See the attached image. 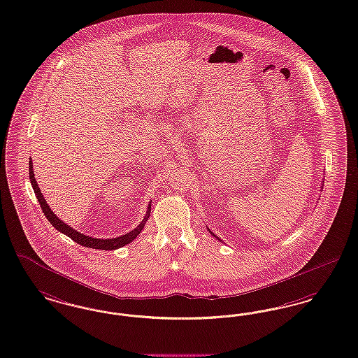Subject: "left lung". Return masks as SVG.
Wrapping results in <instances>:
<instances>
[{
    "label": "left lung",
    "mask_w": 358,
    "mask_h": 358,
    "mask_svg": "<svg viewBox=\"0 0 358 358\" xmlns=\"http://www.w3.org/2000/svg\"><path fill=\"white\" fill-rule=\"evenodd\" d=\"M210 233H212V231H210ZM212 234H213V233H212ZM213 236H215V234H213Z\"/></svg>",
    "instance_id": "8db88e82"
}]
</instances>
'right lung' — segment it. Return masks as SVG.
I'll return each mask as SVG.
<instances>
[{
  "label": "right lung",
  "instance_id": "right-lung-1",
  "mask_svg": "<svg viewBox=\"0 0 358 358\" xmlns=\"http://www.w3.org/2000/svg\"><path fill=\"white\" fill-rule=\"evenodd\" d=\"M29 178H30V182H31V186H33V189H34L36 197H37V200H38L40 205H41L43 215L48 218V221H49L58 231L66 234L68 237L72 238L73 241H76V243H80V245H83V246H86V248L102 249V250H115V249H118V248H122V246L128 245L129 243H131V241L141 233L145 222L148 221V218H149V215H150V205H149V209H148V212H146V215L143 217V222H141L136 229L131 230L130 233H127V234H124V236H121V237H117V238H109V240L93 238V237H89V236H85V234H83V233H78L77 230L72 229L69 225H66L64 221H61L57 215H55V213L50 210L49 205L46 203V201L43 199V193H41L40 187L37 185V181H36V178H34L31 161H29Z\"/></svg>",
  "mask_w": 358,
  "mask_h": 358
}]
</instances>
